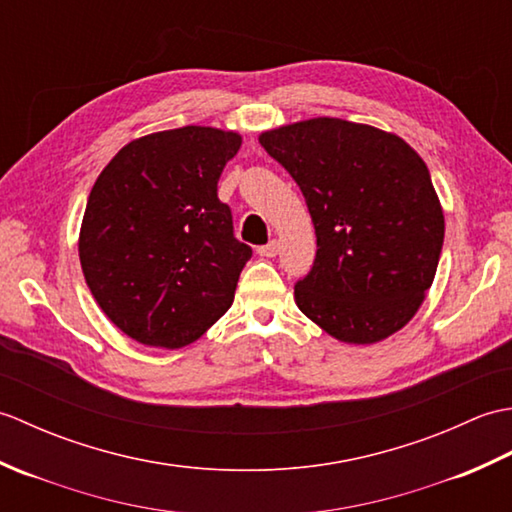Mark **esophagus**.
Returning a JSON list of instances; mask_svg holds the SVG:
<instances>
[{
	"instance_id": "obj_1",
	"label": "esophagus",
	"mask_w": 512,
	"mask_h": 512,
	"mask_svg": "<svg viewBox=\"0 0 512 512\" xmlns=\"http://www.w3.org/2000/svg\"><path fill=\"white\" fill-rule=\"evenodd\" d=\"M257 253L262 257H275L279 253V242L277 239H270V242L266 246H259Z\"/></svg>"
}]
</instances>
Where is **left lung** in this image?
<instances>
[{
	"mask_svg": "<svg viewBox=\"0 0 512 512\" xmlns=\"http://www.w3.org/2000/svg\"><path fill=\"white\" fill-rule=\"evenodd\" d=\"M306 198L317 257L295 301L334 339L372 345L413 319L436 277L444 213L424 160L400 136L308 118L259 134Z\"/></svg>",
	"mask_w": 512,
	"mask_h": 512,
	"instance_id": "8db88e82",
	"label": "left lung"
}]
</instances>
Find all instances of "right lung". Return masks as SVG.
I'll list each match as a JSON object with an SVG mask.
<instances>
[{
    "label": "right lung",
    "instance_id": "obj_1",
    "mask_svg": "<svg viewBox=\"0 0 512 512\" xmlns=\"http://www.w3.org/2000/svg\"><path fill=\"white\" fill-rule=\"evenodd\" d=\"M242 136L187 125L140 136L107 162L85 206V284L118 330L149 347L193 343L231 308L253 255L217 198Z\"/></svg>",
    "mask_w": 512,
    "mask_h": 512
}]
</instances>
